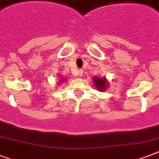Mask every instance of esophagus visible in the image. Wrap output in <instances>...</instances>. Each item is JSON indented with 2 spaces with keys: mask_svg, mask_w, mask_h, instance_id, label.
I'll return each mask as SVG.
<instances>
[{
  "mask_svg": "<svg viewBox=\"0 0 159 159\" xmlns=\"http://www.w3.org/2000/svg\"><path fill=\"white\" fill-rule=\"evenodd\" d=\"M82 74H83L82 70H79V72H78V76H79V77H82Z\"/></svg>",
  "mask_w": 159,
  "mask_h": 159,
  "instance_id": "1",
  "label": "esophagus"
}]
</instances>
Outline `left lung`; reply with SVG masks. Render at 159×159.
Instances as JSON below:
<instances>
[{
	"label": "left lung",
	"mask_w": 159,
	"mask_h": 159,
	"mask_svg": "<svg viewBox=\"0 0 159 159\" xmlns=\"http://www.w3.org/2000/svg\"><path fill=\"white\" fill-rule=\"evenodd\" d=\"M93 82L97 89L99 91H105L107 87V82H106V77L101 78V77H95L93 78Z\"/></svg>",
	"instance_id": "left-lung-1"
}]
</instances>
